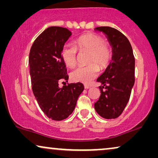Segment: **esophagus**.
<instances>
[{
    "label": "esophagus",
    "instance_id": "34e87169",
    "mask_svg": "<svg viewBox=\"0 0 158 158\" xmlns=\"http://www.w3.org/2000/svg\"><path fill=\"white\" fill-rule=\"evenodd\" d=\"M84 88H85V89H88V88H90V86L88 85H84Z\"/></svg>",
    "mask_w": 158,
    "mask_h": 158
}]
</instances>
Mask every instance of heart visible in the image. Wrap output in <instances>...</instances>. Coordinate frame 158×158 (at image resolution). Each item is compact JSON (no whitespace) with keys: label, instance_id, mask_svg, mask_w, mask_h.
<instances>
[{"label":"heart","instance_id":"b5f03b06","mask_svg":"<svg viewBox=\"0 0 158 158\" xmlns=\"http://www.w3.org/2000/svg\"><path fill=\"white\" fill-rule=\"evenodd\" d=\"M77 48L80 51H88V62L92 63L86 66H80L70 73V78L74 82L88 84L97 77L99 68H106L111 59V49L106 44L103 39L98 34L88 33L82 35L75 41V46L64 44L61 49L62 61L68 67L73 68L76 64Z\"/></svg>","mask_w":158,"mask_h":158}]
</instances>
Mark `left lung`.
<instances>
[{
    "mask_svg": "<svg viewBox=\"0 0 158 158\" xmlns=\"http://www.w3.org/2000/svg\"><path fill=\"white\" fill-rule=\"evenodd\" d=\"M95 30L106 36L112 48V57L104 73L97 79L102 85L99 86L101 96L94 108L103 118L111 119L122 114L130 98L135 84V60L130 42L119 31L109 27H96Z\"/></svg>",
    "mask_w": 158,
    "mask_h": 158,
    "instance_id": "obj_1",
    "label": "left lung"
}]
</instances>
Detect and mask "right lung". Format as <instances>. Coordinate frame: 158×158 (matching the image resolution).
<instances>
[{"mask_svg":"<svg viewBox=\"0 0 158 158\" xmlns=\"http://www.w3.org/2000/svg\"><path fill=\"white\" fill-rule=\"evenodd\" d=\"M71 35L72 32L66 28H47L36 39L29 52L34 95L44 114L55 121L63 120L73 113L84 90L81 83L59 87L60 82H68L69 77L61 49Z\"/></svg>","mask_w":158,"mask_h":158,"instance_id":"obj_1","label":"right lung"}]
</instances>
